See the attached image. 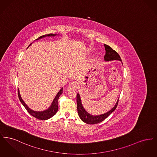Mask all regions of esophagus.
Listing matches in <instances>:
<instances>
[{
  "mask_svg": "<svg viewBox=\"0 0 157 157\" xmlns=\"http://www.w3.org/2000/svg\"><path fill=\"white\" fill-rule=\"evenodd\" d=\"M77 88V83L76 82H71L67 87V90H76Z\"/></svg>",
  "mask_w": 157,
  "mask_h": 157,
  "instance_id": "34e87169",
  "label": "esophagus"
}]
</instances>
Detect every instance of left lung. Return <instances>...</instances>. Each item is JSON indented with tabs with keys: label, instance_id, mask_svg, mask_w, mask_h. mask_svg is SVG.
<instances>
[{
	"label": "left lung",
	"instance_id": "left-lung-1",
	"mask_svg": "<svg viewBox=\"0 0 157 157\" xmlns=\"http://www.w3.org/2000/svg\"><path fill=\"white\" fill-rule=\"evenodd\" d=\"M104 46L105 51H106L104 56L105 61H109V60H118L120 61H122L119 54L115 51L112 49V48L108 45L105 44ZM118 101H119V99H118L115 105L109 111L102 115L95 116V115H90L84 109V108L82 106L80 95L79 94H77L76 102H77V109H78L79 117L82 121L86 124H98L103 121L105 119H106L112 112H113L115 110L118 104Z\"/></svg>",
	"mask_w": 157,
	"mask_h": 157
}]
</instances>
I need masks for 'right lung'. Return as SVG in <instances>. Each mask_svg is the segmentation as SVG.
<instances>
[{
    "label": "right lung",
    "instance_id": "right-lung-1",
    "mask_svg": "<svg viewBox=\"0 0 157 157\" xmlns=\"http://www.w3.org/2000/svg\"><path fill=\"white\" fill-rule=\"evenodd\" d=\"M56 34H52V33H50L48 35H43L39 37L38 39H36V40H38L39 39H41L42 37H46V36H56ZM32 44H30L29 45V46H30ZM28 46V47H29ZM18 90V97L19 98L20 101L21 102V103L24 106V107L25 108V109L27 110V111L30 113V115L33 117H34L35 118H37L38 120H46L51 118V117H52L54 115H55V113L58 111V99L59 97L60 96V95L62 94L63 92V88H61L60 90L58 92V93L56 94V97L54 98L53 101L51 105L50 106V107L44 111H33L30 108H29L28 105L25 103V102L23 101L22 98L21 96L20 92H19V88L17 89Z\"/></svg>",
    "mask_w": 157,
    "mask_h": 157
}]
</instances>
